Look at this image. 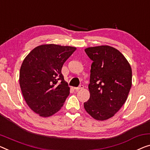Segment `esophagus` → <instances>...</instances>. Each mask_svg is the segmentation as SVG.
I'll return each instance as SVG.
<instances>
[{
    "instance_id": "1",
    "label": "esophagus",
    "mask_w": 150,
    "mask_h": 150,
    "mask_svg": "<svg viewBox=\"0 0 150 150\" xmlns=\"http://www.w3.org/2000/svg\"><path fill=\"white\" fill-rule=\"evenodd\" d=\"M83 89V85H81V86L77 87V88H74V89L75 91L80 90V89Z\"/></svg>"
}]
</instances>
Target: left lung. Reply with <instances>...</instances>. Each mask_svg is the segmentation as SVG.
Wrapping results in <instances>:
<instances>
[{
  "label": "left lung",
  "instance_id": "left-lung-1",
  "mask_svg": "<svg viewBox=\"0 0 150 150\" xmlns=\"http://www.w3.org/2000/svg\"><path fill=\"white\" fill-rule=\"evenodd\" d=\"M85 52L93 61L88 86L90 97L84 108L98 120L108 119L126 102L132 86V70L124 55L110 46L89 47Z\"/></svg>",
  "mask_w": 150,
  "mask_h": 150
}]
</instances>
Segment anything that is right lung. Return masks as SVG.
Returning <instances> with one entry per match:
<instances>
[{"label": "right lung", "mask_w": 150, "mask_h": 150, "mask_svg": "<svg viewBox=\"0 0 150 150\" xmlns=\"http://www.w3.org/2000/svg\"><path fill=\"white\" fill-rule=\"evenodd\" d=\"M75 47L42 44L23 60L19 85L27 104L40 117H50L61 110L70 92L61 73L62 65Z\"/></svg>", "instance_id": "obj_1"}]
</instances>
